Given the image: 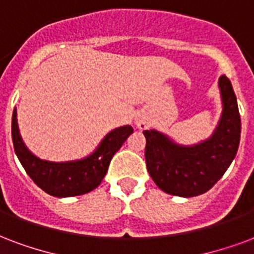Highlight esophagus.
I'll list each match as a JSON object with an SVG mask.
<instances>
[{"label":"esophagus","mask_w":254,"mask_h":254,"mask_svg":"<svg viewBox=\"0 0 254 254\" xmlns=\"http://www.w3.org/2000/svg\"><path fill=\"white\" fill-rule=\"evenodd\" d=\"M135 125H136V127H139V128H146V127H147V120H146L144 116L138 115L135 118Z\"/></svg>","instance_id":"1"}]
</instances>
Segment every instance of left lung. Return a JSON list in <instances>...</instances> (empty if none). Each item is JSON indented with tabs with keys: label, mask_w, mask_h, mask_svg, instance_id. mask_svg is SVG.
<instances>
[{
	"label": "left lung",
	"mask_w": 254,
	"mask_h": 254,
	"mask_svg": "<svg viewBox=\"0 0 254 254\" xmlns=\"http://www.w3.org/2000/svg\"><path fill=\"white\" fill-rule=\"evenodd\" d=\"M222 112L213 134L195 144H181L158 129H144L146 165L158 188L171 195L206 192L228 170L237 154L241 119L237 98L226 76L218 80Z\"/></svg>",
	"instance_id": "8db88e82"
}]
</instances>
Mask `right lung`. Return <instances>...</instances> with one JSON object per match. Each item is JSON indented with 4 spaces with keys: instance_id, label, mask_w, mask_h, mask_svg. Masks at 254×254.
I'll use <instances>...</instances> for the list:
<instances>
[{
    "instance_id": "right-lung-1",
    "label": "right lung",
    "mask_w": 254,
    "mask_h": 254,
    "mask_svg": "<svg viewBox=\"0 0 254 254\" xmlns=\"http://www.w3.org/2000/svg\"><path fill=\"white\" fill-rule=\"evenodd\" d=\"M132 132L131 126H122L110 131L89 155L76 161L52 162L36 156L26 147L17 123L16 108L11 116V139L18 161L34 184L49 195L59 198L81 195L98 188L112 156Z\"/></svg>"
}]
</instances>
